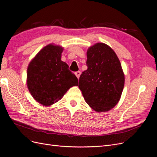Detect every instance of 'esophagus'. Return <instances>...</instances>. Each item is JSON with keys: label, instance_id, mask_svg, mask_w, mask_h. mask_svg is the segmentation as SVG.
<instances>
[{"label": "esophagus", "instance_id": "esophagus-1", "mask_svg": "<svg viewBox=\"0 0 157 157\" xmlns=\"http://www.w3.org/2000/svg\"><path fill=\"white\" fill-rule=\"evenodd\" d=\"M75 75H76V77H77L78 79H79V77H80V75H81V72H79V71L75 72Z\"/></svg>", "mask_w": 157, "mask_h": 157}]
</instances>
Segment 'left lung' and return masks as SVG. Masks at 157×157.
Returning <instances> with one entry per match:
<instances>
[{"label":"left lung","mask_w":157,"mask_h":157,"mask_svg":"<svg viewBox=\"0 0 157 157\" xmlns=\"http://www.w3.org/2000/svg\"><path fill=\"white\" fill-rule=\"evenodd\" d=\"M87 69L81 74L79 88L85 102L97 112H108L117 105L124 85V74L113 50L97 43L87 52Z\"/></svg>","instance_id":"obj_1"}]
</instances>
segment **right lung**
<instances>
[{"label":"right lung","mask_w":157,"mask_h":157,"mask_svg":"<svg viewBox=\"0 0 157 157\" xmlns=\"http://www.w3.org/2000/svg\"><path fill=\"white\" fill-rule=\"evenodd\" d=\"M64 48L48 44L29 64L27 85L34 99L44 106H49L61 99L67 90L78 85L76 76L61 60Z\"/></svg>","instance_id":"add662e5"}]
</instances>
